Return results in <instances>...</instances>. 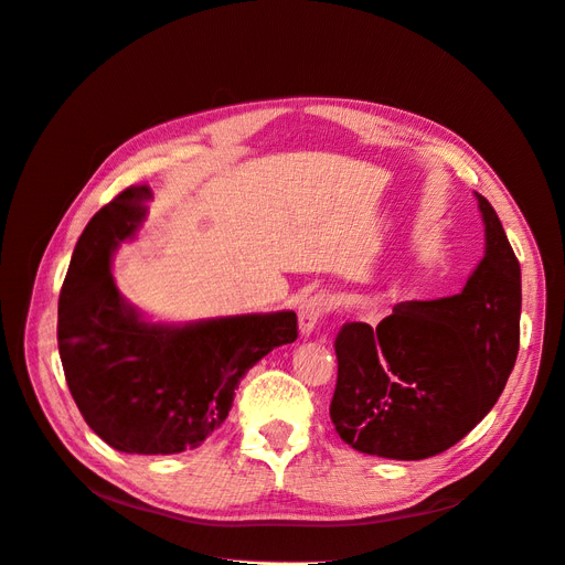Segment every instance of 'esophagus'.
<instances>
[{
    "label": "esophagus",
    "mask_w": 565,
    "mask_h": 565,
    "mask_svg": "<svg viewBox=\"0 0 565 565\" xmlns=\"http://www.w3.org/2000/svg\"><path fill=\"white\" fill-rule=\"evenodd\" d=\"M324 313H328V301H324L322 295L303 299L301 306H299V332H301V337H311L318 320Z\"/></svg>",
    "instance_id": "1"
}]
</instances>
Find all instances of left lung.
Instances as JSON below:
<instances>
[{"instance_id": "obj_1", "label": "left lung", "mask_w": 565, "mask_h": 565, "mask_svg": "<svg viewBox=\"0 0 565 565\" xmlns=\"http://www.w3.org/2000/svg\"><path fill=\"white\" fill-rule=\"evenodd\" d=\"M486 254L459 295L401 301L377 328L339 330L330 417L358 452L426 459L452 448L481 422L514 370L521 266L498 212L473 193Z\"/></svg>"}]
</instances>
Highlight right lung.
<instances>
[{
  "instance_id": "1",
  "label": "right lung",
  "mask_w": 565,
  "mask_h": 565,
  "mask_svg": "<svg viewBox=\"0 0 565 565\" xmlns=\"http://www.w3.org/2000/svg\"><path fill=\"white\" fill-rule=\"evenodd\" d=\"M148 200V185L127 188L79 235L58 297V353L98 438L129 455H177L224 424L249 367L292 344L297 313L148 320L113 278V254L143 226Z\"/></svg>"
}]
</instances>
